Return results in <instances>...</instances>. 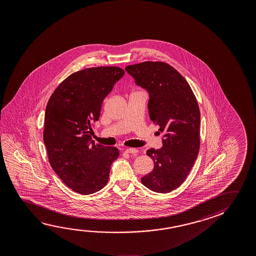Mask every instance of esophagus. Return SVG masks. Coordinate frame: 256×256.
Segmentation results:
<instances>
[{"mask_svg":"<svg viewBox=\"0 0 256 256\" xmlns=\"http://www.w3.org/2000/svg\"><path fill=\"white\" fill-rule=\"evenodd\" d=\"M125 152H126V154H133L138 152V151L136 149H134V148H128V149L125 150Z\"/></svg>","mask_w":256,"mask_h":256,"instance_id":"esophagus-1","label":"esophagus"}]
</instances>
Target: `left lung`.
Wrapping results in <instances>:
<instances>
[{
    "label": "left lung",
    "instance_id": "obj_1",
    "mask_svg": "<svg viewBox=\"0 0 256 256\" xmlns=\"http://www.w3.org/2000/svg\"><path fill=\"white\" fill-rule=\"evenodd\" d=\"M125 70L149 94V116L164 132L162 147L147 150L154 167L141 181L154 192L168 193L184 182L198 155L200 110L196 98L184 76L168 63L144 62Z\"/></svg>",
    "mask_w": 256,
    "mask_h": 256
}]
</instances>
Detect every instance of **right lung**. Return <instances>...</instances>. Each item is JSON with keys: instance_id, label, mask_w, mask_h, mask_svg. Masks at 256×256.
<instances>
[{"instance_id": "1", "label": "right lung", "mask_w": 256, "mask_h": 256, "mask_svg": "<svg viewBox=\"0 0 256 256\" xmlns=\"http://www.w3.org/2000/svg\"><path fill=\"white\" fill-rule=\"evenodd\" d=\"M125 72L118 67L84 68L68 76L55 89L44 115V142L50 166L73 191L90 194L109 180L116 147L92 140V125L102 104Z\"/></svg>"}]
</instances>
